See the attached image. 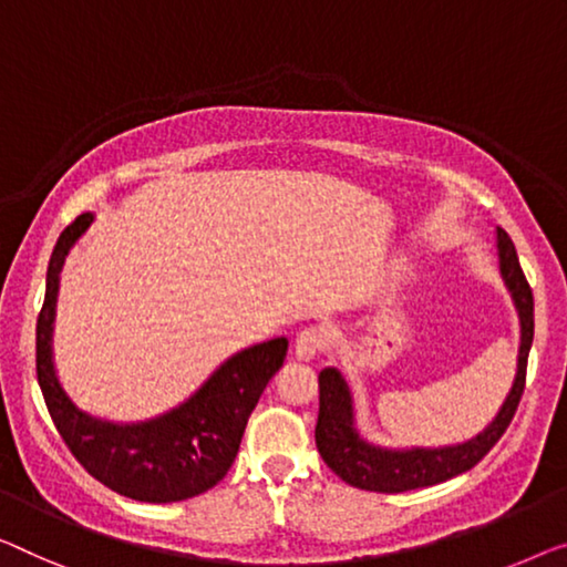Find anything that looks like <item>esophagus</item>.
<instances>
[{
	"mask_svg": "<svg viewBox=\"0 0 567 567\" xmlns=\"http://www.w3.org/2000/svg\"><path fill=\"white\" fill-rule=\"evenodd\" d=\"M320 349H323V331H318V328H306L295 338V357L300 361L318 359Z\"/></svg>",
	"mask_w": 567,
	"mask_h": 567,
	"instance_id": "obj_1",
	"label": "esophagus"
}]
</instances>
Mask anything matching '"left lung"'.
I'll return each instance as SVG.
<instances>
[{
  "label": "left lung",
  "instance_id": "obj_1",
  "mask_svg": "<svg viewBox=\"0 0 567 567\" xmlns=\"http://www.w3.org/2000/svg\"><path fill=\"white\" fill-rule=\"evenodd\" d=\"M494 247L496 257H499L502 282L519 318L517 374H514L512 390L504 396L499 412L478 435L463 443L437 447L379 445L361 433L357 422V400H353V386L349 379L338 367H326L318 374L320 412L316 425V445L328 468L336 476H341L346 484L379 494H400L412 492V488L443 484V481L476 466L504 435V430L509 427L514 412H517L519 396L525 392L527 359L532 338H535V300H532V290L519 267L517 249H514L509 234L499 226H496Z\"/></svg>",
  "mask_w": 567,
  "mask_h": 567
}]
</instances>
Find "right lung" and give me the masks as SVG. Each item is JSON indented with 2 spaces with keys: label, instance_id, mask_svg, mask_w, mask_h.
<instances>
[{
  "label": "right lung",
  "instance_id": "1",
  "mask_svg": "<svg viewBox=\"0 0 567 567\" xmlns=\"http://www.w3.org/2000/svg\"><path fill=\"white\" fill-rule=\"evenodd\" d=\"M81 214L58 236L38 318V382L58 433L91 476L137 502L171 504L198 496L226 476L261 392L287 357V338L236 351L210 371L196 392L167 412L116 422L81 410L63 390L53 359L58 290L65 257L94 224Z\"/></svg>",
  "mask_w": 567,
  "mask_h": 567
}]
</instances>
